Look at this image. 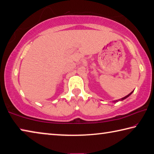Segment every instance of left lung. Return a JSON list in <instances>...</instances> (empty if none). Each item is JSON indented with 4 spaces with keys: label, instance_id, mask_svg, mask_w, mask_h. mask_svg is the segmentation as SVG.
Segmentation results:
<instances>
[{
    "label": "left lung",
    "instance_id": "obj_1",
    "mask_svg": "<svg viewBox=\"0 0 154 154\" xmlns=\"http://www.w3.org/2000/svg\"><path fill=\"white\" fill-rule=\"evenodd\" d=\"M133 92H134V91H131V93H130V94H128V95H127V96H125L124 97V98H120V99H119V100H113V103H117V102H118V101H122V100H125V99H126L127 98H128V97L130 96V95H131V94H132V93H133Z\"/></svg>",
    "mask_w": 154,
    "mask_h": 154
}]
</instances>
